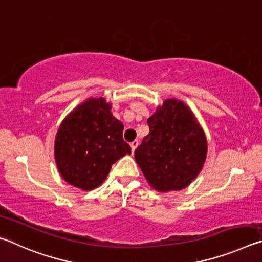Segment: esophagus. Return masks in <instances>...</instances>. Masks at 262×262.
Here are the masks:
<instances>
[{
	"mask_svg": "<svg viewBox=\"0 0 262 262\" xmlns=\"http://www.w3.org/2000/svg\"><path fill=\"white\" fill-rule=\"evenodd\" d=\"M139 145V140H134L133 142H130V148H132V152L135 151V149Z\"/></svg>",
	"mask_w": 262,
	"mask_h": 262,
	"instance_id": "34e87169",
	"label": "esophagus"
}]
</instances>
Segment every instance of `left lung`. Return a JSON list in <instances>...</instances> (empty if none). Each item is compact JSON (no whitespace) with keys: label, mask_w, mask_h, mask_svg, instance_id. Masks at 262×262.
Here are the masks:
<instances>
[{"label":"left lung","mask_w":262,"mask_h":262,"mask_svg":"<svg viewBox=\"0 0 262 262\" xmlns=\"http://www.w3.org/2000/svg\"><path fill=\"white\" fill-rule=\"evenodd\" d=\"M149 134L135 161L158 192L183 189L196 178L207 157V139L184 101L166 99L148 119Z\"/></svg>","instance_id":"obj_1"}]
</instances>
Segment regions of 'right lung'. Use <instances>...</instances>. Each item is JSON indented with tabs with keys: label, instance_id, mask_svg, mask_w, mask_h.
<instances>
[{
	"label": "right lung",
	"instance_id": "add662e5",
	"mask_svg": "<svg viewBox=\"0 0 262 262\" xmlns=\"http://www.w3.org/2000/svg\"><path fill=\"white\" fill-rule=\"evenodd\" d=\"M104 98H89L72 111L59 127L54 156L60 174L83 190L98 187L113 164L130 154L122 139L123 125Z\"/></svg>",
	"mask_w": 262,
	"mask_h": 262
}]
</instances>
